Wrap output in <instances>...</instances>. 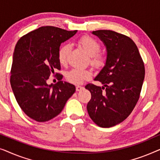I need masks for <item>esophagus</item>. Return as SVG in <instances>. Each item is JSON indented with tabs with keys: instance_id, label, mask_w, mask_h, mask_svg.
I'll return each mask as SVG.
<instances>
[{
	"instance_id": "1",
	"label": "esophagus",
	"mask_w": 160,
	"mask_h": 160,
	"mask_svg": "<svg viewBox=\"0 0 160 160\" xmlns=\"http://www.w3.org/2000/svg\"><path fill=\"white\" fill-rule=\"evenodd\" d=\"M83 88H84V87H82V86H78H78L76 87V91H77V92H79L81 90H82Z\"/></svg>"
}]
</instances>
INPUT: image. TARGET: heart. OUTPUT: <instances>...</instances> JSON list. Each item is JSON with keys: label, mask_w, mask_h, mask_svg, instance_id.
<instances>
[{"label": "heart", "mask_w": 160, "mask_h": 160, "mask_svg": "<svg viewBox=\"0 0 160 160\" xmlns=\"http://www.w3.org/2000/svg\"><path fill=\"white\" fill-rule=\"evenodd\" d=\"M78 43L83 48L89 56L91 57V63L95 66H99L103 62V58L98 54L100 50V44L95 38L89 36L82 37L78 41ZM70 51V46L64 44L60 47L58 53L59 61L61 64H65ZM91 76V73L87 70L73 68L67 72L66 78L68 82L73 84H81Z\"/></svg>", "instance_id": "heart-1"}]
</instances>
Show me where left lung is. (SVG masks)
<instances>
[{
    "instance_id": "left-lung-1",
    "label": "left lung",
    "mask_w": 160,
    "mask_h": 160,
    "mask_svg": "<svg viewBox=\"0 0 160 160\" xmlns=\"http://www.w3.org/2000/svg\"><path fill=\"white\" fill-rule=\"evenodd\" d=\"M106 49V62L94 79L102 87L89 84L92 98L87 106L89 116L98 126L111 128L127 119L139 99L145 68L132 39L108 30L93 31Z\"/></svg>"
}]
</instances>
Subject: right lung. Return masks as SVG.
Instances as JSON below:
<instances>
[{
	"mask_svg": "<svg viewBox=\"0 0 160 160\" xmlns=\"http://www.w3.org/2000/svg\"><path fill=\"white\" fill-rule=\"evenodd\" d=\"M77 30L68 31L43 26L22 37L15 47L11 70V86L19 106L26 115L39 122L57 117L76 87L60 81L47 84L50 73L60 69L58 53L61 43Z\"/></svg>",
	"mask_w": 160,
	"mask_h": 160,
	"instance_id": "1",
	"label": "right lung"
}]
</instances>
